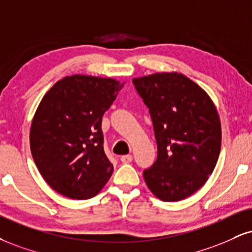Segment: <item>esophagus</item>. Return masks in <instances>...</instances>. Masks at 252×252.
Masks as SVG:
<instances>
[{
    "mask_svg": "<svg viewBox=\"0 0 252 252\" xmlns=\"http://www.w3.org/2000/svg\"><path fill=\"white\" fill-rule=\"evenodd\" d=\"M132 160V156L131 155H124L121 157V162L124 163V164H128V163H130Z\"/></svg>",
    "mask_w": 252,
    "mask_h": 252,
    "instance_id": "1",
    "label": "esophagus"
}]
</instances>
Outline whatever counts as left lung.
Listing matches in <instances>:
<instances>
[{
    "label": "left lung",
    "mask_w": 252,
    "mask_h": 252,
    "mask_svg": "<svg viewBox=\"0 0 252 252\" xmlns=\"http://www.w3.org/2000/svg\"><path fill=\"white\" fill-rule=\"evenodd\" d=\"M149 109L157 159L143 176L150 191L165 202L187 198L213 174L220 151V122L207 93L177 72L132 80Z\"/></svg>",
    "instance_id": "1"
}]
</instances>
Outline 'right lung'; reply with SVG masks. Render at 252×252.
Listing matches in <instances>:
<instances>
[{
	"instance_id": "obj_1",
	"label": "right lung",
	"mask_w": 252,
	"mask_h": 252,
	"mask_svg": "<svg viewBox=\"0 0 252 252\" xmlns=\"http://www.w3.org/2000/svg\"><path fill=\"white\" fill-rule=\"evenodd\" d=\"M124 84L113 78L66 76L45 94L30 129L32 158L49 186L71 199H88L114 166L105 155L102 116Z\"/></svg>"
}]
</instances>
